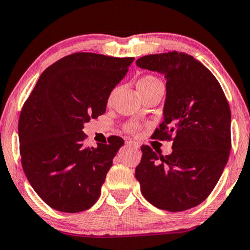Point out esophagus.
<instances>
[{"label":"esophagus","instance_id":"34e87169","mask_svg":"<svg viewBox=\"0 0 250 250\" xmlns=\"http://www.w3.org/2000/svg\"><path fill=\"white\" fill-rule=\"evenodd\" d=\"M125 144L129 146H133V148H135V149L140 148V144H138L137 142H134V141H125Z\"/></svg>","mask_w":250,"mask_h":250}]
</instances>
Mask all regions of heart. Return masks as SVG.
<instances>
[{
    "instance_id": "obj_1",
    "label": "heart",
    "mask_w": 250,
    "mask_h": 250,
    "mask_svg": "<svg viewBox=\"0 0 250 250\" xmlns=\"http://www.w3.org/2000/svg\"><path fill=\"white\" fill-rule=\"evenodd\" d=\"M161 83V81H159L158 78H156L154 76H150L149 74V76L142 77L140 80L137 81V88H138V91H140V93H142L144 91H146V89L154 87L155 85H157V83ZM113 94H114V92L112 93V95H110L109 99H112ZM140 129H141V125L135 121H130V122L125 123V130L127 131L128 134H137Z\"/></svg>"
}]
</instances>
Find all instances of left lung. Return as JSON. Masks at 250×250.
<instances>
[{
  "instance_id": "left-lung-1",
  "label": "left lung",
  "mask_w": 250,
  "mask_h": 250,
  "mask_svg": "<svg viewBox=\"0 0 250 250\" xmlns=\"http://www.w3.org/2000/svg\"><path fill=\"white\" fill-rule=\"evenodd\" d=\"M136 65L167 79L164 120L152 136L172 141L173 150L163 156L141 146L135 177L152 205L186 211L211 194L226 167L231 148L229 104L212 72L188 53L144 56Z\"/></svg>"
}]
</instances>
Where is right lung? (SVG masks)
<instances>
[{"label":"right lung","instance_id":"obj_1","mask_svg":"<svg viewBox=\"0 0 250 250\" xmlns=\"http://www.w3.org/2000/svg\"><path fill=\"white\" fill-rule=\"evenodd\" d=\"M133 57L77 52L41 74L19 120L22 167L32 188L53 209H88L123 146L119 136L96 148L85 146L83 123L106 112L110 92L123 79Z\"/></svg>","mask_w":250,"mask_h":250}]
</instances>
